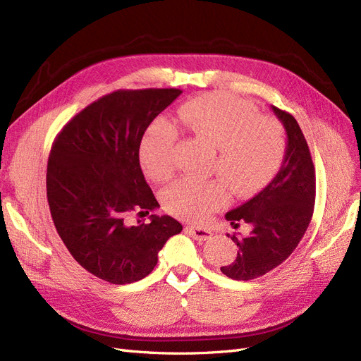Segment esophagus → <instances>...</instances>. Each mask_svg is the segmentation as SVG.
<instances>
[{
	"label": "esophagus",
	"instance_id": "1",
	"mask_svg": "<svg viewBox=\"0 0 361 361\" xmlns=\"http://www.w3.org/2000/svg\"><path fill=\"white\" fill-rule=\"evenodd\" d=\"M187 231L191 233V236L194 239H199V241H206V239H209L212 236V232L209 231V228H206V227L190 226V227H187Z\"/></svg>",
	"mask_w": 361,
	"mask_h": 361
}]
</instances>
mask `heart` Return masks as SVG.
Here are the masks:
<instances>
[{
    "label": "heart",
    "mask_w": 361,
    "mask_h": 361,
    "mask_svg": "<svg viewBox=\"0 0 361 361\" xmlns=\"http://www.w3.org/2000/svg\"><path fill=\"white\" fill-rule=\"evenodd\" d=\"M179 120L192 137L214 147L207 170L236 195L253 194L267 185L285 157L281 125L259 116L253 104L233 94L214 93L192 99L179 110ZM178 137V128L167 118H157L145 133L140 159L154 180L166 182L173 176ZM162 199L171 214L203 221L227 202V191L216 179L187 176L170 185Z\"/></svg>",
    "instance_id": "1"
}]
</instances>
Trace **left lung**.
Segmentation results:
<instances>
[{
  "label": "left lung",
  "instance_id": "8db88e82",
  "mask_svg": "<svg viewBox=\"0 0 361 361\" xmlns=\"http://www.w3.org/2000/svg\"><path fill=\"white\" fill-rule=\"evenodd\" d=\"M272 111L286 129V154L264 190L226 214L235 228L241 221L251 226L247 236H231L238 255L221 272L233 280H253L283 264L300 244L313 215L316 178L307 141L292 114L277 106Z\"/></svg>",
  "mask_w": 361,
  "mask_h": 361
}]
</instances>
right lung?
I'll return each instance as SVG.
<instances>
[{
	"label": "right lung",
	"mask_w": 361,
	"mask_h": 361,
	"mask_svg": "<svg viewBox=\"0 0 361 361\" xmlns=\"http://www.w3.org/2000/svg\"><path fill=\"white\" fill-rule=\"evenodd\" d=\"M179 89L116 90L85 106L56 137L47 169L54 226L73 259L97 279L126 285L154 271L182 224L169 215L129 224L158 207L140 167L147 126Z\"/></svg>",
	"instance_id": "1"
}]
</instances>
